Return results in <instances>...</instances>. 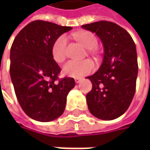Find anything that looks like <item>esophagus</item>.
Here are the masks:
<instances>
[{"instance_id": "esophagus-1", "label": "esophagus", "mask_w": 150, "mask_h": 150, "mask_svg": "<svg viewBox=\"0 0 150 150\" xmlns=\"http://www.w3.org/2000/svg\"><path fill=\"white\" fill-rule=\"evenodd\" d=\"M75 81L76 83H80V82L81 81V78H75Z\"/></svg>"}]
</instances>
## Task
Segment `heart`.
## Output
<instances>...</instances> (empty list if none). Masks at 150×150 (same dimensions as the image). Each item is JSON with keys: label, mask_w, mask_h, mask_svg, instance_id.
<instances>
[{"label": "heart", "mask_w": 150, "mask_h": 150, "mask_svg": "<svg viewBox=\"0 0 150 150\" xmlns=\"http://www.w3.org/2000/svg\"><path fill=\"white\" fill-rule=\"evenodd\" d=\"M76 39L89 50H94L98 46V40L96 36L89 31H81L75 34ZM67 47H68V37L65 35H60L53 43L51 48V54L53 59L62 63L67 58ZM95 69V64L90 60H85L81 62L69 61L68 62L63 69V74L70 77L80 78L84 75L92 73Z\"/></svg>", "instance_id": "heart-1"}]
</instances>
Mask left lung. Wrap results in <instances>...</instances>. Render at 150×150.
Segmentation results:
<instances>
[{
  "label": "left lung",
  "instance_id": "obj_1",
  "mask_svg": "<svg viewBox=\"0 0 150 150\" xmlns=\"http://www.w3.org/2000/svg\"><path fill=\"white\" fill-rule=\"evenodd\" d=\"M101 39L103 62L94 75L88 76L92 89L87 94L90 113L102 120H114L123 115L135 96L138 63L131 35L119 25L100 21L81 26Z\"/></svg>",
  "mask_w": 150,
  "mask_h": 150
}]
</instances>
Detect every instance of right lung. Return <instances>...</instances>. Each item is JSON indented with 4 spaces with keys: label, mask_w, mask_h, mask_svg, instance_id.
Here are the masks:
<instances>
[{
    "label": "right lung",
    "mask_w": 150,
    "mask_h": 150,
    "mask_svg": "<svg viewBox=\"0 0 150 150\" xmlns=\"http://www.w3.org/2000/svg\"><path fill=\"white\" fill-rule=\"evenodd\" d=\"M44 21H34L16 35L10 49V76L22 110L38 122L61 116L67 96L75 87L74 78L59 79L61 68L52 57L54 42L71 30Z\"/></svg>",
    "instance_id": "1"
}]
</instances>
